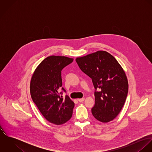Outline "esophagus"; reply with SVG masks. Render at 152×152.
Wrapping results in <instances>:
<instances>
[{"instance_id": "34e87169", "label": "esophagus", "mask_w": 152, "mask_h": 152, "mask_svg": "<svg viewBox=\"0 0 152 152\" xmlns=\"http://www.w3.org/2000/svg\"><path fill=\"white\" fill-rule=\"evenodd\" d=\"M77 100H78L79 102H83V101H84L85 98H78V99H77Z\"/></svg>"}]
</instances>
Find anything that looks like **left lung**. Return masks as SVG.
Wrapping results in <instances>:
<instances>
[{
	"instance_id": "obj_1",
	"label": "left lung",
	"mask_w": 152,
	"mask_h": 152,
	"mask_svg": "<svg viewBox=\"0 0 152 152\" xmlns=\"http://www.w3.org/2000/svg\"><path fill=\"white\" fill-rule=\"evenodd\" d=\"M75 61L92 81L95 105L91 112L98 121L107 123L115 118L125 102L128 92L126 74L115 58L105 51H98Z\"/></svg>"
}]
</instances>
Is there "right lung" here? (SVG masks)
<instances>
[{
  "label": "right lung",
  "instance_id": "right-lung-1",
  "mask_svg": "<svg viewBox=\"0 0 152 152\" xmlns=\"http://www.w3.org/2000/svg\"><path fill=\"white\" fill-rule=\"evenodd\" d=\"M65 56H51L45 58L36 68L30 85L33 101L50 123L60 125L69 121L72 115L74 102L68 96H61V70L73 61Z\"/></svg>",
  "mask_w": 152,
  "mask_h": 152
}]
</instances>
